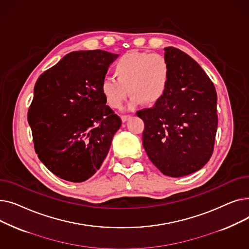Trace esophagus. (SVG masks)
<instances>
[{
	"mask_svg": "<svg viewBox=\"0 0 249 249\" xmlns=\"http://www.w3.org/2000/svg\"><path fill=\"white\" fill-rule=\"evenodd\" d=\"M130 117H131L130 115H122V116H121V119H122L123 122H126L127 120L130 119Z\"/></svg>",
	"mask_w": 249,
	"mask_h": 249,
	"instance_id": "esophagus-1",
	"label": "esophagus"
}]
</instances>
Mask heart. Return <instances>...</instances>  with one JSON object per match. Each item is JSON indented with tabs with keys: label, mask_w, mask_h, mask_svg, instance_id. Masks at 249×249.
I'll list each match as a JSON object with an SVG mask.
<instances>
[{
	"label": "heart",
	"mask_w": 249,
	"mask_h": 249,
	"mask_svg": "<svg viewBox=\"0 0 249 249\" xmlns=\"http://www.w3.org/2000/svg\"><path fill=\"white\" fill-rule=\"evenodd\" d=\"M114 75L102 83V94L113 109H120L129 91L132 95L130 107L145 102L154 105L160 102L169 88L172 68L161 54L130 51L114 65ZM129 89L128 90L127 89Z\"/></svg>",
	"instance_id": "heart-1"
}]
</instances>
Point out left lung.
Listing matches in <instances>:
<instances>
[{
  "label": "left lung",
  "instance_id": "left-lung-1",
  "mask_svg": "<svg viewBox=\"0 0 249 249\" xmlns=\"http://www.w3.org/2000/svg\"><path fill=\"white\" fill-rule=\"evenodd\" d=\"M172 78L163 99L136 113L144 122L142 144L168 177L201 169L210 160L217 132V93L203 69L184 51L164 48Z\"/></svg>",
  "mask_w": 249,
  "mask_h": 249
}]
</instances>
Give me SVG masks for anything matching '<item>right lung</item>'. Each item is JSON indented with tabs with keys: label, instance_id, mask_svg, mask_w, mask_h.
<instances>
[{
	"label": "right lung",
	"instance_id": "obj_1",
	"mask_svg": "<svg viewBox=\"0 0 249 249\" xmlns=\"http://www.w3.org/2000/svg\"><path fill=\"white\" fill-rule=\"evenodd\" d=\"M119 55L73 51L44 71L28 111L38 159L56 177L82 182L106 159L121 119L106 105L102 83Z\"/></svg>",
	"mask_w": 249,
	"mask_h": 249
}]
</instances>
